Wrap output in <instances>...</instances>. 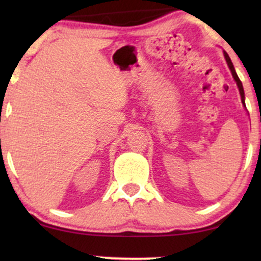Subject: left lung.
Listing matches in <instances>:
<instances>
[{
    "label": "left lung",
    "instance_id": "1",
    "mask_svg": "<svg viewBox=\"0 0 261 261\" xmlns=\"http://www.w3.org/2000/svg\"><path fill=\"white\" fill-rule=\"evenodd\" d=\"M224 58H226V62H227V64H228V66H229V69H230V71H231V74H233L235 82H237L238 88H239V91H240V95H241V102H242V105H244V107L246 108V106H245V92H244V88H242V83H241L240 78L238 77L237 72H235V69H234V66H233V63H231L229 56H228L226 52H224Z\"/></svg>",
    "mask_w": 261,
    "mask_h": 261
}]
</instances>
